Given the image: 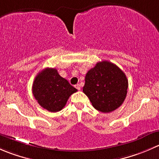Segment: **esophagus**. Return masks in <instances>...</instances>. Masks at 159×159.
Here are the masks:
<instances>
[{
    "instance_id": "34e87169",
    "label": "esophagus",
    "mask_w": 159,
    "mask_h": 159,
    "mask_svg": "<svg viewBox=\"0 0 159 159\" xmlns=\"http://www.w3.org/2000/svg\"><path fill=\"white\" fill-rule=\"evenodd\" d=\"M75 88H76V89H78V91H80V90H81V85H80V84H76V85H75Z\"/></svg>"
}]
</instances>
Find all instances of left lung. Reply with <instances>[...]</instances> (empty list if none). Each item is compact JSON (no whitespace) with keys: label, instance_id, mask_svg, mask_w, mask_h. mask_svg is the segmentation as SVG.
I'll return each instance as SVG.
<instances>
[{"label":"left lung","instance_id":"left-lung-1","mask_svg":"<svg viewBox=\"0 0 159 159\" xmlns=\"http://www.w3.org/2000/svg\"><path fill=\"white\" fill-rule=\"evenodd\" d=\"M128 87L125 74L115 64L102 61L87 72L83 92L96 110L108 113L122 105Z\"/></svg>","mask_w":159,"mask_h":159}]
</instances>
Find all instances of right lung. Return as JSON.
I'll list each match as a JSON object with an SVG mask.
<instances>
[{
  "label": "right lung",
  "mask_w": 159,
  "mask_h": 159,
  "mask_svg": "<svg viewBox=\"0 0 159 159\" xmlns=\"http://www.w3.org/2000/svg\"><path fill=\"white\" fill-rule=\"evenodd\" d=\"M78 91L55 68H47L38 74L34 81L32 92L38 104L51 112L59 111L68 98Z\"/></svg>",
  "instance_id": "right-lung-1"
}]
</instances>
